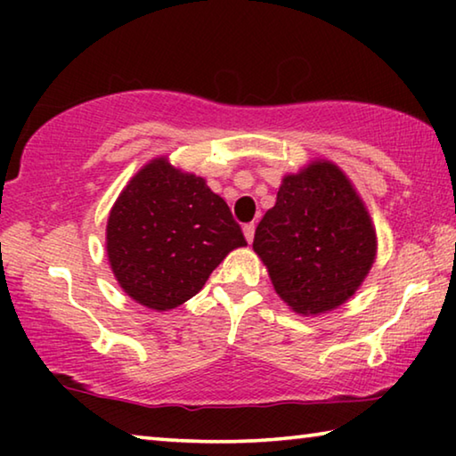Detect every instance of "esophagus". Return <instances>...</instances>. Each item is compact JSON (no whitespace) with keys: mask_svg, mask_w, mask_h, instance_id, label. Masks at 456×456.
Masks as SVG:
<instances>
[{"mask_svg":"<svg viewBox=\"0 0 456 456\" xmlns=\"http://www.w3.org/2000/svg\"><path fill=\"white\" fill-rule=\"evenodd\" d=\"M243 235L247 239V243H253V237H256V225L253 223H249V225L243 227Z\"/></svg>","mask_w":456,"mask_h":456,"instance_id":"esophagus-1","label":"esophagus"}]
</instances>
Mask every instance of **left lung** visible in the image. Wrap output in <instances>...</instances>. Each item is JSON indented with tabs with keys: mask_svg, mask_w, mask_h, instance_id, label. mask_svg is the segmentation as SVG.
<instances>
[{
	"mask_svg": "<svg viewBox=\"0 0 456 456\" xmlns=\"http://www.w3.org/2000/svg\"><path fill=\"white\" fill-rule=\"evenodd\" d=\"M376 249L364 200L342 168L326 159L283 176L275 205L253 239L275 293L302 315L348 302L372 269Z\"/></svg>",
	"mask_w": 456,
	"mask_h": 456,
	"instance_id": "obj_1",
	"label": "left lung"
}]
</instances>
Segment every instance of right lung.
I'll use <instances>...</instances> for the list:
<instances>
[{"label":"right lung","mask_w":456,"mask_h":456,"mask_svg":"<svg viewBox=\"0 0 456 456\" xmlns=\"http://www.w3.org/2000/svg\"><path fill=\"white\" fill-rule=\"evenodd\" d=\"M245 245L225 200L167 157L128 181L106 223V256L118 285L157 312L197 296L213 269Z\"/></svg>","instance_id":"1"}]
</instances>
